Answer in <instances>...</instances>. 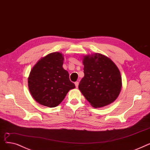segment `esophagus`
<instances>
[{"mask_svg": "<svg viewBox=\"0 0 150 150\" xmlns=\"http://www.w3.org/2000/svg\"><path fill=\"white\" fill-rule=\"evenodd\" d=\"M74 83H75V85H76V87L77 88L78 86H79V82L77 81V82H76Z\"/></svg>", "mask_w": 150, "mask_h": 150, "instance_id": "34e87169", "label": "esophagus"}]
</instances>
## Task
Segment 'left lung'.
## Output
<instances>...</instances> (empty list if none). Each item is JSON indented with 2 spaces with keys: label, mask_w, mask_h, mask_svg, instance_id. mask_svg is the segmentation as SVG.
I'll return each instance as SVG.
<instances>
[{
  "label": "left lung",
  "mask_w": 150,
  "mask_h": 150,
  "mask_svg": "<svg viewBox=\"0 0 150 150\" xmlns=\"http://www.w3.org/2000/svg\"><path fill=\"white\" fill-rule=\"evenodd\" d=\"M84 76L79 89L92 107L100 108L118 97L122 87L120 71L110 58L100 53L83 56Z\"/></svg>",
  "instance_id": "1"
}]
</instances>
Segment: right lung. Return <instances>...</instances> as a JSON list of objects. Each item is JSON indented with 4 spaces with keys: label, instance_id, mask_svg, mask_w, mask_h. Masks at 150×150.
Listing matches in <instances>:
<instances>
[{
    "label": "right lung",
    "instance_id": "add662e5",
    "mask_svg": "<svg viewBox=\"0 0 150 150\" xmlns=\"http://www.w3.org/2000/svg\"><path fill=\"white\" fill-rule=\"evenodd\" d=\"M63 54L52 52L41 57L32 68L28 77V90L40 104L55 108L76 87L63 68Z\"/></svg>",
    "mask_w": 150,
    "mask_h": 150
}]
</instances>
